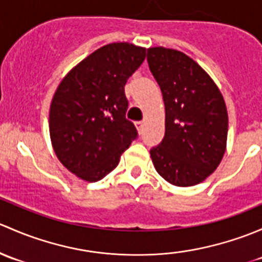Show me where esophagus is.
Returning <instances> with one entry per match:
<instances>
[{
    "label": "esophagus",
    "instance_id": "obj_1",
    "mask_svg": "<svg viewBox=\"0 0 262 262\" xmlns=\"http://www.w3.org/2000/svg\"><path fill=\"white\" fill-rule=\"evenodd\" d=\"M135 126H136L137 130L141 131L142 127H144V122H142V121H137V122H135Z\"/></svg>",
    "mask_w": 262,
    "mask_h": 262
}]
</instances>
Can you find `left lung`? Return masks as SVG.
<instances>
[{"label": "left lung", "mask_w": 262, "mask_h": 262, "mask_svg": "<svg viewBox=\"0 0 262 262\" xmlns=\"http://www.w3.org/2000/svg\"><path fill=\"white\" fill-rule=\"evenodd\" d=\"M147 63L165 104V135L150 150L151 160L168 183L193 187L218 168L226 152L225 98L211 75L182 51L149 48Z\"/></svg>", "instance_id": "left-lung-1"}]
</instances>
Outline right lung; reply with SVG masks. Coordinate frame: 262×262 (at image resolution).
<instances>
[{
    "label": "right lung",
    "mask_w": 262,
    "mask_h": 262,
    "mask_svg": "<svg viewBox=\"0 0 262 262\" xmlns=\"http://www.w3.org/2000/svg\"><path fill=\"white\" fill-rule=\"evenodd\" d=\"M145 56V48L130 42L107 44L59 83L49 111L51 145L79 179L93 183L106 177L136 139V127L125 116V84Z\"/></svg>",
    "instance_id": "right-lung-1"
}]
</instances>
